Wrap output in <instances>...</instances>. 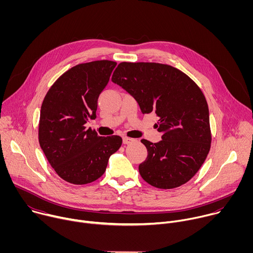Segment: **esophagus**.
Here are the masks:
<instances>
[{
	"instance_id": "esophagus-1",
	"label": "esophagus",
	"mask_w": 253,
	"mask_h": 253,
	"mask_svg": "<svg viewBox=\"0 0 253 253\" xmlns=\"http://www.w3.org/2000/svg\"><path fill=\"white\" fill-rule=\"evenodd\" d=\"M135 140L132 139V138H129V137H123V143L124 144H130L132 142H134Z\"/></svg>"
}]
</instances>
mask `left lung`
Returning a JSON list of instances; mask_svg holds the SVG:
<instances>
[{"instance_id": "obj_1", "label": "left lung", "mask_w": 253, "mask_h": 253, "mask_svg": "<svg viewBox=\"0 0 253 253\" xmlns=\"http://www.w3.org/2000/svg\"><path fill=\"white\" fill-rule=\"evenodd\" d=\"M112 81L136 100L143 114L159 118L154 127L162 140H141L148 152L139 165L142 178L161 189L189 181L211 143L208 105L199 87L183 72L159 63H120Z\"/></svg>"}]
</instances>
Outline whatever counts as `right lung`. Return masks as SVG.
<instances>
[{"label": "right lung", "instance_id": "obj_1", "mask_svg": "<svg viewBox=\"0 0 253 253\" xmlns=\"http://www.w3.org/2000/svg\"><path fill=\"white\" fill-rule=\"evenodd\" d=\"M117 63L94 61L68 70L48 91L40 113L39 143L65 181L87 184L100 178L121 146L120 136H99L85 124L96 118L100 94Z\"/></svg>", "mask_w": 253, "mask_h": 253}]
</instances>
